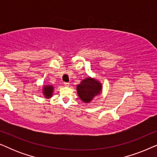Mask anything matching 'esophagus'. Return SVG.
<instances>
[{"mask_svg": "<svg viewBox=\"0 0 157 157\" xmlns=\"http://www.w3.org/2000/svg\"><path fill=\"white\" fill-rule=\"evenodd\" d=\"M63 85L65 86L68 87V86H69V83H68V82H64V83H63Z\"/></svg>", "mask_w": 157, "mask_h": 157, "instance_id": "obj_1", "label": "esophagus"}]
</instances>
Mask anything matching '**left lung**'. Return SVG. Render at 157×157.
Here are the masks:
<instances>
[{
    "mask_svg": "<svg viewBox=\"0 0 157 157\" xmlns=\"http://www.w3.org/2000/svg\"><path fill=\"white\" fill-rule=\"evenodd\" d=\"M102 86L100 82L88 77L77 86V93L79 98L85 103H89L96 95L100 94Z\"/></svg>",
    "mask_w": 157,
    "mask_h": 157,
    "instance_id": "left-lung-1",
    "label": "left lung"
}]
</instances>
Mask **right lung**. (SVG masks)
I'll list each match as a JSON object with an SVG mask.
<instances>
[{
    "label": "right lung",
    "instance_id": "1",
    "mask_svg": "<svg viewBox=\"0 0 157 157\" xmlns=\"http://www.w3.org/2000/svg\"><path fill=\"white\" fill-rule=\"evenodd\" d=\"M53 91V86H52L45 85L44 87V89H43V94H44L45 97H46L47 98H49L52 96Z\"/></svg>",
    "mask_w": 157,
    "mask_h": 157
}]
</instances>
